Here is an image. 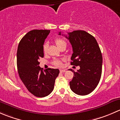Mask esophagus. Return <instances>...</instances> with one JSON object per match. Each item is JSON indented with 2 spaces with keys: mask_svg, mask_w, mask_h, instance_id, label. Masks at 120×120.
<instances>
[{
  "mask_svg": "<svg viewBox=\"0 0 120 120\" xmlns=\"http://www.w3.org/2000/svg\"><path fill=\"white\" fill-rule=\"evenodd\" d=\"M60 72H61V73H63V72H66V70H60Z\"/></svg>",
  "mask_w": 120,
  "mask_h": 120,
  "instance_id": "34e87169",
  "label": "esophagus"
}]
</instances>
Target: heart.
Listing matches in <instances>:
<instances>
[{"label":"heart","mask_w":120,"mask_h":120,"mask_svg":"<svg viewBox=\"0 0 120 120\" xmlns=\"http://www.w3.org/2000/svg\"><path fill=\"white\" fill-rule=\"evenodd\" d=\"M54 42L56 44V45L57 46L58 48H59L60 49H61V48L64 46H67V43L66 42V41L64 40H63V39L60 38H57L54 39ZM47 50H48V44L47 43H45L43 46V51L45 53H46ZM53 64H54L55 66H57V67H62L63 66V63L62 61L61 60H54L53 61Z\"/></svg>","instance_id":"heart-1"}]
</instances>
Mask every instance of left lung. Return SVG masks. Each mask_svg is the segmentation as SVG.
<instances>
[{
    "mask_svg": "<svg viewBox=\"0 0 120 120\" xmlns=\"http://www.w3.org/2000/svg\"><path fill=\"white\" fill-rule=\"evenodd\" d=\"M68 35L66 38L73 51L71 64L80 67L77 72L70 69L74 72L70 88L77 95H88L96 88L101 78L103 60L100 48L96 39L86 31L77 30Z\"/></svg>",
    "mask_w": 120,
    "mask_h": 120,
    "instance_id": "left-lung-1",
    "label": "left lung"
}]
</instances>
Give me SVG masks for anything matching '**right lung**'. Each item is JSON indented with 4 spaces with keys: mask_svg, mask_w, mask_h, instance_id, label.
Masks as SVG:
<instances>
[{
    "mask_svg": "<svg viewBox=\"0 0 120 120\" xmlns=\"http://www.w3.org/2000/svg\"><path fill=\"white\" fill-rule=\"evenodd\" d=\"M50 30H34L21 39L17 53V65L20 79L28 91L39 98L49 95L54 89L58 69L49 68L43 71L39 58L43 57V45Z\"/></svg>",
    "mask_w": 120,
    "mask_h": 120,
    "instance_id": "obj_1",
    "label": "right lung"
}]
</instances>
